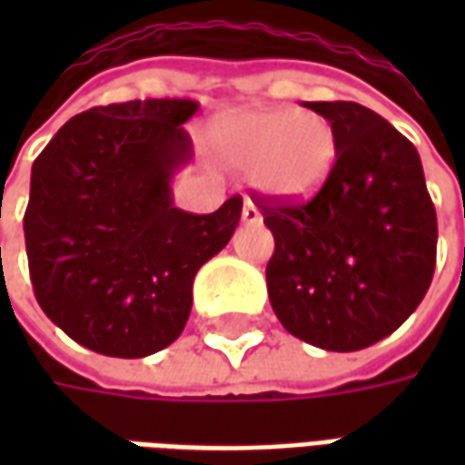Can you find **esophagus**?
<instances>
[{
  "mask_svg": "<svg viewBox=\"0 0 465 465\" xmlns=\"http://www.w3.org/2000/svg\"><path fill=\"white\" fill-rule=\"evenodd\" d=\"M242 219H243V223H262V212L256 209V203L246 199V202H243Z\"/></svg>",
  "mask_w": 465,
  "mask_h": 465,
  "instance_id": "esophagus-1",
  "label": "esophagus"
}]
</instances>
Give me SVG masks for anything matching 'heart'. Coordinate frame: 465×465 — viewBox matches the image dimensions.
I'll list each match as a JSON object with an SVG mask.
<instances>
[{"instance_id": "1", "label": "heart", "mask_w": 465, "mask_h": 465, "mask_svg": "<svg viewBox=\"0 0 465 465\" xmlns=\"http://www.w3.org/2000/svg\"><path fill=\"white\" fill-rule=\"evenodd\" d=\"M209 149L229 172L279 202H306L322 192L339 159V136L319 112L242 109L219 116Z\"/></svg>"}]
</instances>
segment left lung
<instances>
[{"instance_id": "left-lung-1", "label": "left lung", "mask_w": 465, "mask_h": 465, "mask_svg": "<svg viewBox=\"0 0 465 465\" xmlns=\"http://www.w3.org/2000/svg\"><path fill=\"white\" fill-rule=\"evenodd\" d=\"M336 129L339 159L306 203L259 199L273 233L266 286L296 339L361 351L423 302L436 266V209L416 146L356 102H303Z\"/></svg>"}]
</instances>
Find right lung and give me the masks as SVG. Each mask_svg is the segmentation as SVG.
<instances>
[{
    "label": "right lung",
    "mask_w": 465,
    "mask_h": 465,
    "mask_svg": "<svg viewBox=\"0 0 465 465\" xmlns=\"http://www.w3.org/2000/svg\"><path fill=\"white\" fill-rule=\"evenodd\" d=\"M193 99L94 106L54 134L32 166L25 213L29 276L42 312L86 349L142 359L179 339L193 276L242 219V196L213 213L173 206L192 162Z\"/></svg>",
    "instance_id": "obj_1"
}]
</instances>
